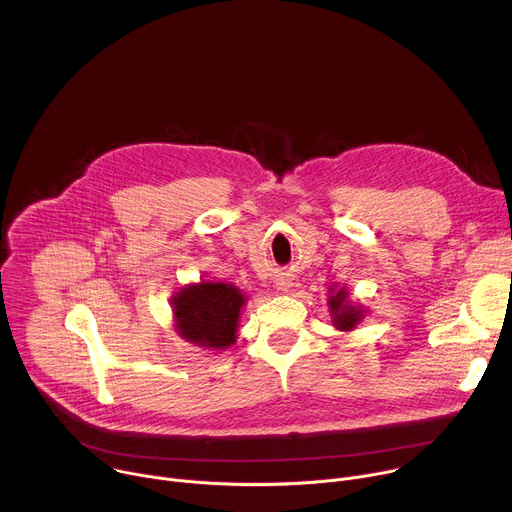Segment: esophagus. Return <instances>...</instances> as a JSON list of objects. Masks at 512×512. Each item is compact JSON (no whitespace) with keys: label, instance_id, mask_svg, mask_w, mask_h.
<instances>
[{"label":"esophagus","instance_id":"1","mask_svg":"<svg viewBox=\"0 0 512 512\" xmlns=\"http://www.w3.org/2000/svg\"><path fill=\"white\" fill-rule=\"evenodd\" d=\"M279 289H281V291H287V289H289V283H287V281H281V283H279Z\"/></svg>","mask_w":512,"mask_h":512}]
</instances>
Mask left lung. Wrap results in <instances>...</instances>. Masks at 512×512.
I'll return each instance as SVG.
<instances>
[{
    "label": "left lung",
    "instance_id": "8db88e82",
    "mask_svg": "<svg viewBox=\"0 0 512 512\" xmlns=\"http://www.w3.org/2000/svg\"><path fill=\"white\" fill-rule=\"evenodd\" d=\"M346 298V289H338L334 296H330V310L334 316V326L338 330H352L362 318V310L352 306Z\"/></svg>",
    "mask_w": 512,
    "mask_h": 512
}]
</instances>
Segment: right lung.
I'll list each match as a JSON object with an SVG mask.
<instances>
[{"label": "right lung", "instance_id": "add662e5", "mask_svg": "<svg viewBox=\"0 0 512 512\" xmlns=\"http://www.w3.org/2000/svg\"><path fill=\"white\" fill-rule=\"evenodd\" d=\"M243 302V294L231 283L202 281L184 287L174 298L178 332L198 346L227 348L235 342Z\"/></svg>", "mask_w": 512, "mask_h": 512}]
</instances>
